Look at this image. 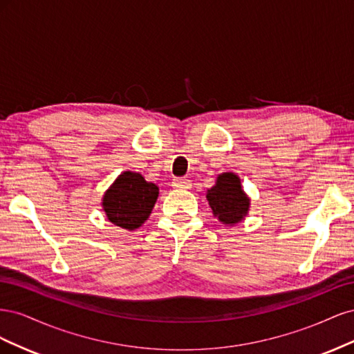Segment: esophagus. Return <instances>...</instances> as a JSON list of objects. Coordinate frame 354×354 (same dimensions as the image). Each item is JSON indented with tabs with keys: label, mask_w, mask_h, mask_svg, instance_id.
I'll return each mask as SVG.
<instances>
[{
	"label": "esophagus",
	"mask_w": 354,
	"mask_h": 354,
	"mask_svg": "<svg viewBox=\"0 0 354 354\" xmlns=\"http://www.w3.org/2000/svg\"><path fill=\"white\" fill-rule=\"evenodd\" d=\"M173 187L180 189V190H189L192 187V183L186 178H176L173 181Z\"/></svg>",
	"instance_id": "esophagus-1"
}]
</instances>
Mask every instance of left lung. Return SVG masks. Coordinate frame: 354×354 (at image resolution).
Instances as JSON below:
<instances>
[{"label":"left lung","mask_w":354,"mask_h":354,"mask_svg":"<svg viewBox=\"0 0 354 354\" xmlns=\"http://www.w3.org/2000/svg\"><path fill=\"white\" fill-rule=\"evenodd\" d=\"M207 201L214 217L226 226L243 221L251 207V199L245 194L239 176L230 171L217 176L216 185L207 190Z\"/></svg>","instance_id":"obj_1"}]
</instances>
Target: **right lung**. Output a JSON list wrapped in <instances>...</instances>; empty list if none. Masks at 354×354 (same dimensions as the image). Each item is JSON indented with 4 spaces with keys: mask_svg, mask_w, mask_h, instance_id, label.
<instances>
[{
    "mask_svg": "<svg viewBox=\"0 0 354 354\" xmlns=\"http://www.w3.org/2000/svg\"><path fill=\"white\" fill-rule=\"evenodd\" d=\"M159 196V187L146 181L140 173L124 171L115 178L102 198V208L115 226L136 230L151 216Z\"/></svg>",
    "mask_w": 354,
    "mask_h": 354,
    "instance_id": "add662e5",
    "label": "right lung"
}]
</instances>
